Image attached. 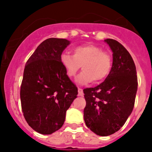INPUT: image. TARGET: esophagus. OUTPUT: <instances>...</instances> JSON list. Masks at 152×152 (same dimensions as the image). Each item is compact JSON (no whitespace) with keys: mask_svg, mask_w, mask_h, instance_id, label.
I'll return each instance as SVG.
<instances>
[{"mask_svg":"<svg viewBox=\"0 0 152 152\" xmlns=\"http://www.w3.org/2000/svg\"><path fill=\"white\" fill-rule=\"evenodd\" d=\"M78 95L79 96H83V89H81V88H78Z\"/></svg>","mask_w":152,"mask_h":152,"instance_id":"esophagus-1","label":"esophagus"}]
</instances>
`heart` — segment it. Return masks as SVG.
<instances>
[{
  "label": "heart",
  "mask_w": 152,
  "mask_h": 152,
  "mask_svg": "<svg viewBox=\"0 0 152 152\" xmlns=\"http://www.w3.org/2000/svg\"><path fill=\"white\" fill-rule=\"evenodd\" d=\"M73 55L62 53L60 58L69 78H74L80 69L83 71L76 79L80 85H86L94 80H103L108 76L112 67L110 54L95 45H83L72 50Z\"/></svg>",
  "instance_id": "obj_1"
}]
</instances>
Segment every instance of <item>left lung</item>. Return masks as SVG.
Instances as JSON below:
<instances>
[{"mask_svg":"<svg viewBox=\"0 0 152 152\" xmlns=\"http://www.w3.org/2000/svg\"><path fill=\"white\" fill-rule=\"evenodd\" d=\"M113 52L112 68L106 80L83 90L87 127L101 137L118 132L134 107L137 91V69L130 53L118 41L104 40Z\"/></svg>","mask_w":152,"mask_h":152,"instance_id":"1","label":"left lung"}]
</instances>
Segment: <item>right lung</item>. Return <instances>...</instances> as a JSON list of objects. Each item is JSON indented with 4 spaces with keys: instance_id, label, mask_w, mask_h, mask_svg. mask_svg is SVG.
<instances>
[{
    "instance_id": "1",
    "label": "right lung",
    "mask_w": 152,
    "mask_h": 152,
    "mask_svg": "<svg viewBox=\"0 0 152 152\" xmlns=\"http://www.w3.org/2000/svg\"><path fill=\"white\" fill-rule=\"evenodd\" d=\"M70 44L64 39L43 41L26 63L20 88L21 106L27 124L39 133L60 129L78 89L61 64L62 52Z\"/></svg>"
}]
</instances>
